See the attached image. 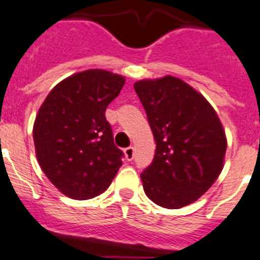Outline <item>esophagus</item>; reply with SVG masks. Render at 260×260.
<instances>
[{
  "label": "esophagus",
  "mask_w": 260,
  "mask_h": 260,
  "mask_svg": "<svg viewBox=\"0 0 260 260\" xmlns=\"http://www.w3.org/2000/svg\"><path fill=\"white\" fill-rule=\"evenodd\" d=\"M124 155H125V158H127V160H132L133 156H135V147H132V146L125 147Z\"/></svg>",
  "instance_id": "1"
}]
</instances>
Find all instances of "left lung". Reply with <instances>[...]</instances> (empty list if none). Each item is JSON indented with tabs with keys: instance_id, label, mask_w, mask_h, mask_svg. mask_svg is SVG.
<instances>
[{
	"instance_id": "1",
	"label": "left lung",
	"mask_w": 260,
	"mask_h": 260,
	"mask_svg": "<svg viewBox=\"0 0 260 260\" xmlns=\"http://www.w3.org/2000/svg\"><path fill=\"white\" fill-rule=\"evenodd\" d=\"M135 90L156 144L153 162L141 174L145 193L166 209L190 205L223 170V125L207 100L174 76L137 81Z\"/></svg>"
}]
</instances>
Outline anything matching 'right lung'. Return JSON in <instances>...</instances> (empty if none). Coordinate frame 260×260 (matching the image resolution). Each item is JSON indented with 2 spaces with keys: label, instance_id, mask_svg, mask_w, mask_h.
Instances as JSON below:
<instances>
[{
  "label": "right lung",
  "instance_id": "right-lung-1",
  "mask_svg": "<svg viewBox=\"0 0 260 260\" xmlns=\"http://www.w3.org/2000/svg\"><path fill=\"white\" fill-rule=\"evenodd\" d=\"M124 83L105 70L79 72L57 84L40 107L34 125L37 160L67 197L100 196L123 165L105 111Z\"/></svg>",
  "mask_w": 260,
  "mask_h": 260
}]
</instances>
